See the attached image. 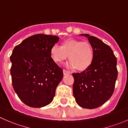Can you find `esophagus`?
<instances>
[{
    "mask_svg": "<svg viewBox=\"0 0 128 128\" xmlns=\"http://www.w3.org/2000/svg\"><path fill=\"white\" fill-rule=\"evenodd\" d=\"M63 74H64L65 75H67V74H70V72L68 71V70H65V69L63 70Z\"/></svg>",
    "mask_w": 128,
    "mask_h": 128,
    "instance_id": "34e87169",
    "label": "esophagus"
}]
</instances>
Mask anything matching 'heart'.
<instances>
[{
  "instance_id": "b5f03b06",
  "label": "heart",
  "mask_w": 128,
  "mask_h": 128,
  "mask_svg": "<svg viewBox=\"0 0 128 128\" xmlns=\"http://www.w3.org/2000/svg\"><path fill=\"white\" fill-rule=\"evenodd\" d=\"M52 59L58 63H63L68 56V67L78 71L88 69L94 59L93 46L87 41L70 39L62 42L61 46L53 45L50 50Z\"/></svg>"
}]
</instances>
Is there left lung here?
Masks as SVG:
<instances>
[{
  "mask_svg": "<svg viewBox=\"0 0 128 128\" xmlns=\"http://www.w3.org/2000/svg\"><path fill=\"white\" fill-rule=\"evenodd\" d=\"M94 50L91 66L81 73L73 74V93L76 103L86 109H95L107 102L112 95L118 78L117 59L109 46L87 34Z\"/></svg>",
  "mask_w": 128,
  "mask_h": 128,
  "instance_id": "1",
  "label": "left lung"
}]
</instances>
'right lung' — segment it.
<instances>
[{
  "label": "right lung",
  "mask_w": 128,
  "mask_h": 128,
  "mask_svg": "<svg viewBox=\"0 0 128 128\" xmlns=\"http://www.w3.org/2000/svg\"><path fill=\"white\" fill-rule=\"evenodd\" d=\"M59 41L52 35L38 34L23 40L10 57V74L16 93L31 108H42L53 100L63 70L51 57L50 50Z\"/></svg>",
  "instance_id": "obj_1"
}]
</instances>
